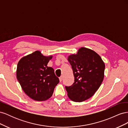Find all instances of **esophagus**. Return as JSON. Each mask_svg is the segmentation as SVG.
I'll use <instances>...</instances> for the list:
<instances>
[{
    "label": "esophagus",
    "instance_id": "obj_1",
    "mask_svg": "<svg viewBox=\"0 0 128 128\" xmlns=\"http://www.w3.org/2000/svg\"><path fill=\"white\" fill-rule=\"evenodd\" d=\"M59 80H60V82H62V76H61L59 77Z\"/></svg>",
    "mask_w": 128,
    "mask_h": 128
}]
</instances>
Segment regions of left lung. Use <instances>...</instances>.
Wrapping results in <instances>:
<instances>
[{
  "mask_svg": "<svg viewBox=\"0 0 128 128\" xmlns=\"http://www.w3.org/2000/svg\"><path fill=\"white\" fill-rule=\"evenodd\" d=\"M74 76V82L66 86L72 101L82 102L93 96L102 82L105 68L103 61L92 50L82 48L76 54L68 56Z\"/></svg>",
  "mask_w": 128,
  "mask_h": 128,
  "instance_id": "obj_1",
  "label": "left lung"
}]
</instances>
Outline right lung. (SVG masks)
<instances>
[{
	"instance_id": "right-lung-1",
	"label": "right lung",
	"mask_w": 128,
	"mask_h": 128,
	"mask_svg": "<svg viewBox=\"0 0 128 128\" xmlns=\"http://www.w3.org/2000/svg\"><path fill=\"white\" fill-rule=\"evenodd\" d=\"M52 56H45L37 51L19 61L16 77L26 94L37 101H44L52 96L59 83L53 68L47 66Z\"/></svg>"
}]
</instances>
